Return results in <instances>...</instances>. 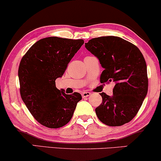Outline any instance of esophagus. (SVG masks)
Wrapping results in <instances>:
<instances>
[{
	"mask_svg": "<svg viewBox=\"0 0 161 161\" xmlns=\"http://www.w3.org/2000/svg\"><path fill=\"white\" fill-rule=\"evenodd\" d=\"M91 95V92H82V97L83 98H86V97H89Z\"/></svg>",
	"mask_w": 161,
	"mask_h": 161,
	"instance_id": "esophagus-1",
	"label": "esophagus"
}]
</instances>
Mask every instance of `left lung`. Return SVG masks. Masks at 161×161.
Masks as SVG:
<instances>
[{
  "instance_id": "left-lung-1",
  "label": "left lung",
  "mask_w": 161,
  "mask_h": 161,
  "mask_svg": "<svg viewBox=\"0 0 161 161\" xmlns=\"http://www.w3.org/2000/svg\"><path fill=\"white\" fill-rule=\"evenodd\" d=\"M104 68L100 82H114L113 96L100 93L102 103L97 116L108 126H121L131 121L148 92L147 66L136 45L118 36H102L85 43Z\"/></svg>"
}]
</instances>
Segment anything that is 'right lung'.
<instances>
[{
  "label": "right lung",
  "mask_w": 161,
  "mask_h": 161,
  "mask_svg": "<svg viewBox=\"0 0 161 161\" xmlns=\"http://www.w3.org/2000/svg\"><path fill=\"white\" fill-rule=\"evenodd\" d=\"M84 43L83 39L56 36L42 39L30 47L20 62L21 98L35 119L47 128L65 125L82 99L78 92L67 95L58 90L55 80L63 76Z\"/></svg>",
  "instance_id": "add662e5"
}]
</instances>
